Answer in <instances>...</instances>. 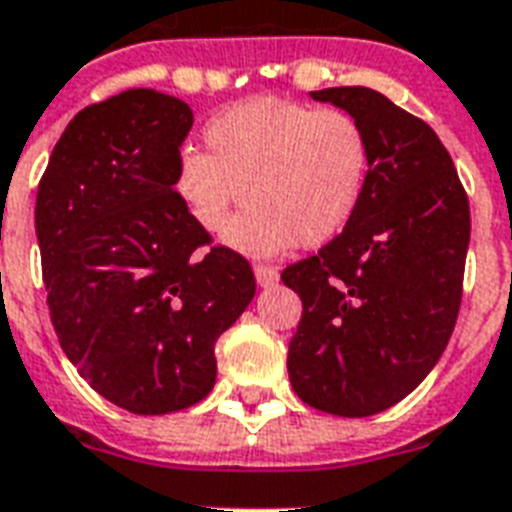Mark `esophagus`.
Returning a JSON list of instances; mask_svg holds the SVG:
<instances>
[{"label": "esophagus", "instance_id": "1", "mask_svg": "<svg viewBox=\"0 0 512 512\" xmlns=\"http://www.w3.org/2000/svg\"><path fill=\"white\" fill-rule=\"evenodd\" d=\"M253 275H256V283H259L261 288H269V285H275L277 280H280L277 267H269V264H256V267H253Z\"/></svg>", "mask_w": 512, "mask_h": 512}]
</instances>
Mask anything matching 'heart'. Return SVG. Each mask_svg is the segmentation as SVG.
I'll return each mask as SVG.
<instances>
[{
  "label": "heart",
  "instance_id": "obj_1",
  "mask_svg": "<svg viewBox=\"0 0 512 512\" xmlns=\"http://www.w3.org/2000/svg\"><path fill=\"white\" fill-rule=\"evenodd\" d=\"M202 141L205 152L178 157L173 192L197 227L219 235L248 188L254 205L224 235L245 256L331 243L366 197L371 144L363 125L339 109L248 98L208 120Z\"/></svg>",
  "mask_w": 512,
  "mask_h": 512
}]
</instances>
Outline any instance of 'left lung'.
Returning <instances> with one entry per match:
<instances>
[{"mask_svg":"<svg viewBox=\"0 0 512 512\" xmlns=\"http://www.w3.org/2000/svg\"><path fill=\"white\" fill-rule=\"evenodd\" d=\"M363 125L371 176L358 216L318 256L283 269L301 320L293 392L336 417H371L417 390L462 301L470 205L435 130L371 87L310 93Z\"/></svg>","mask_w":512,"mask_h":512,"instance_id":"obj_1","label":"left lung"}]
</instances>
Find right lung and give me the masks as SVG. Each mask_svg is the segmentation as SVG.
<instances>
[{"label":"right lung","instance_id":"add662e5","mask_svg":"<svg viewBox=\"0 0 512 512\" xmlns=\"http://www.w3.org/2000/svg\"><path fill=\"white\" fill-rule=\"evenodd\" d=\"M192 109L149 87L69 122L37 189L47 307L66 358L133 414L194 406L216 384V339L256 293L251 264L173 192Z\"/></svg>","mask_w":512,"mask_h":512}]
</instances>
